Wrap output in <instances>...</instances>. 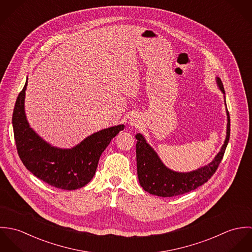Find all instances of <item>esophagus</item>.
<instances>
[{
	"instance_id": "esophagus-1",
	"label": "esophagus",
	"mask_w": 252,
	"mask_h": 252,
	"mask_svg": "<svg viewBox=\"0 0 252 252\" xmlns=\"http://www.w3.org/2000/svg\"><path fill=\"white\" fill-rule=\"evenodd\" d=\"M129 124H130L131 126H135V127H138V126L140 125V120H139L138 116H136V115H132V116L130 117V120H129Z\"/></svg>"
}]
</instances>
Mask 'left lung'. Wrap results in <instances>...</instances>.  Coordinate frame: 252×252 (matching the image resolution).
I'll return each mask as SVG.
<instances>
[{
	"instance_id": "left-lung-1",
	"label": "left lung",
	"mask_w": 252,
	"mask_h": 252,
	"mask_svg": "<svg viewBox=\"0 0 252 252\" xmlns=\"http://www.w3.org/2000/svg\"><path fill=\"white\" fill-rule=\"evenodd\" d=\"M216 81L220 90L225 94L221 79L217 77ZM227 118L226 139L216 158L209 165L190 173H177L165 167L156 152L145 142L144 137L141 134H137V171L141 186L152 195L174 197L195 190L207 182L215 175L230 139V114L228 110Z\"/></svg>"
}]
</instances>
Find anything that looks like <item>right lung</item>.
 I'll use <instances>...</instances> for the list:
<instances>
[{
	"instance_id": "obj_1",
	"label": "right lung",
	"mask_w": 252,
	"mask_h": 252,
	"mask_svg": "<svg viewBox=\"0 0 252 252\" xmlns=\"http://www.w3.org/2000/svg\"><path fill=\"white\" fill-rule=\"evenodd\" d=\"M26 87L27 81L12 113L14 140L22 163L37 179L56 188L74 190L83 187L93 179L101 154L124 125L101 130L72 149L56 148L39 138L29 126L24 111Z\"/></svg>"
}]
</instances>
